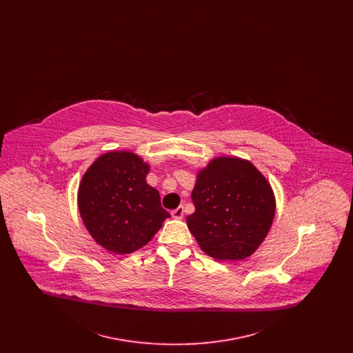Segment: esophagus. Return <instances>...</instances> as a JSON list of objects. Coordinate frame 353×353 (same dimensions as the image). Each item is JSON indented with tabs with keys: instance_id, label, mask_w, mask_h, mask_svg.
Instances as JSON below:
<instances>
[{
	"instance_id": "obj_1",
	"label": "esophagus",
	"mask_w": 353,
	"mask_h": 353,
	"mask_svg": "<svg viewBox=\"0 0 353 353\" xmlns=\"http://www.w3.org/2000/svg\"><path fill=\"white\" fill-rule=\"evenodd\" d=\"M172 217L176 219H181L184 217V206H179L177 209L172 210Z\"/></svg>"
}]
</instances>
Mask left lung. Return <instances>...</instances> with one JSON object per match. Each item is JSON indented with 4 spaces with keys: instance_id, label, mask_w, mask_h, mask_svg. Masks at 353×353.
<instances>
[{
    "instance_id": "8db88e82",
    "label": "left lung",
    "mask_w": 353,
    "mask_h": 353,
    "mask_svg": "<svg viewBox=\"0 0 353 353\" xmlns=\"http://www.w3.org/2000/svg\"><path fill=\"white\" fill-rule=\"evenodd\" d=\"M194 213L186 217L202 252L217 261L250 256L269 233L275 199L269 181L250 161L212 160L197 174Z\"/></svg>"
}]
</instances>
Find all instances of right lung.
I'll return each instance as SVG.
<instances>
[{"instance_id": "obj_1", "label": "right lung", "mask_w": 353, "mask_h": 353, "mask_svg": "<svg viewBox=\"0 0 353 353\" xmlns=\"http://www.w3.org/2000/svg\"><path fill=\"white\" fill-rule=\"evenodd\" d=\"M150 165L132 152H108L87 169L78 206L92 238L115 254L147 245L170 217L159 192L147 184Z\"/></svg>"}]
</instances>
